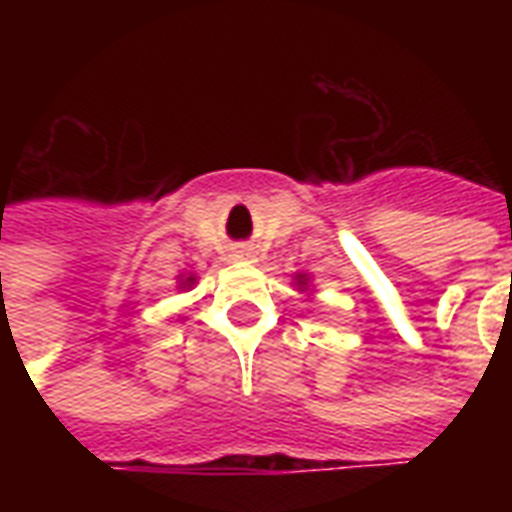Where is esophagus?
Returning <instances> with one entry per match:
<instances>
[{"mask_svg":"<svg viewBox=\"0 0 512 512\" xmlns=\"http://www.w3.org/2000/svg\"><path fill=\"white\" fill-rule=\"evenodd\" d=\"M249 255H252L249 249H238V257H249Z\"/></svg>","mask_w":512,"mask_h":512,"instance_id":"esophagus-1","label":"esophagus"}]
</instances>
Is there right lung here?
Listing matches in <instances>:
<instances>
[{"label":"right lung","instance_id":"obj_1","mask_svg":"<svg viewBox=\"0 0 512 512\" xmlns=\"http://www.w3.org/2000/svg\"><path fill=\"white\" fill-rule=\"evenodd\" d=\"M186 282H191V277H189V279H186Z\"/></svg>","mask_w":512,"mask_h":512}]
</instances>
